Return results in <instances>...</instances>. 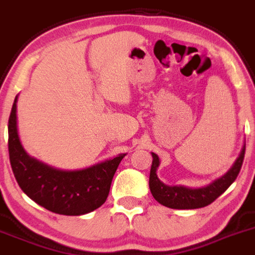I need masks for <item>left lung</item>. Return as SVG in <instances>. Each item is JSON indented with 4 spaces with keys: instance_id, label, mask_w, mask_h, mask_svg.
Returning a JSON list of instances; mask_svg holds the SVG:
<instances>
[{
    "instance_id": "1",
    "label": "left lung",
    "mask_w": 255,
    "mask_h": 255,
    "mask_svg": "<svg viewBox=\"0 0 255 255\" xmlns=\"http://www.w3.org/2000/svg\"><path fill=\"white\" fill-rule=\"evenodd\" d=\"M244 154H246V146L243 147L242 153L235 161L234 166L224 176H221L213 184L205 187L189 189L184 186H167L161 182L156 173L157 167L160 165V160L156 153H152L153 161H152L151 173H149V190H151L152 196L163 206L171 209H199L210 205L235 181L242 168Z\"/></svg>"
}]
</instances>
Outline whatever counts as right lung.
Segmentation results:
<instances>
[{"instance_id": "1", "label": "right lung", "mask_w": 255, "mask_h": 255, "mask_svg": "<svg viewBox=\"0 0 255 255\" xmlns=\"http://www.w3.org/2000/svg\"><path fill=\"white\" fill-rule=\"evenodd\" d=\"M16 102L8 118L9 162L18 186L42 208L60 215H83L106 203L112 180L126 154L78 171L52 168L28 156L17 133Z\"/></svg>"}]
</instances>
